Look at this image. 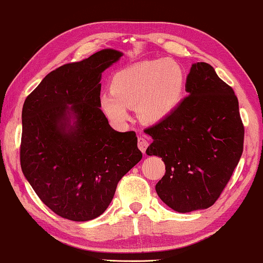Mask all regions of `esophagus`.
<instances>
[{"label":"esophagus","mask_w":263,"mask_h":263,"mask_svg":"<svg viewBox=\"0 0 263 263\" xmlns=\"http://www.w3.org/2000/svg\"><path fill=\"white\" fill-rule=\"evenodd\" d=\"M148 145H149V142L147 141V139H145V137H143V136H140L139 141H137V147H139L140 151L142 153H145V151H147V148H148Z\"/></svg>","instance_id":"esophagus-1"}]
</instances>
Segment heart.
I'll return each instance as SVG.
<instances>
[{"label":"heart","mask_w":263,"mask_h":263,"mask_svg":"<svg viewBox=\"0 0 263 263\" xmlns=\"http://www.w3.org/2000/svg\"><path fill=\"white\" fill-rule=\"evenodd\" d=\"M184 87V71L176 62L153 60L135 63L116 72L111 90L100 96V108L115 124L127 122L129 108L134 107L142 120L159 122L179 107Z\"/></svg>","instance_id":"heart-1"}]
</instances>
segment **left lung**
<instances>
[{
	"label": "left lung",
	"instance_id": "left-lung-1",
	"mask_svg": "<svg viewBox=\"0 0 263 263\" xmlns=\"http://www.w3.org/2000/svg\"><path fill=\"white\" fill-rule=\"evenodd\" d=\"M185 91L171 115L145 129L154 140L145 153L165 164L156 193L179 213L215 203L239 163L245 139L236 95L211 64H193Z\"/></svg>",
	"mask_w": 263,
	"mask_h": 263
}]
</instances>
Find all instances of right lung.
<instances>
[{
    "label": "right lung",
    "instance_id": "obj_1",
    "mask_svg": "<svg viewBox=\"0 0 263 263\" xmlns=\"http://www.w3.org/2000/svg\"><path fill=\"white\" fill-rule=\"evenodd\" d=\"M121 56L103 49L64 64L24 101L23 175L43 203L63 219L100 216L119 181L142 159L135 132L114 130L100 109L101 75Z\"/></svg>",
    "mask_w": 263,
    "mask_h": 263
}]
</instances>
